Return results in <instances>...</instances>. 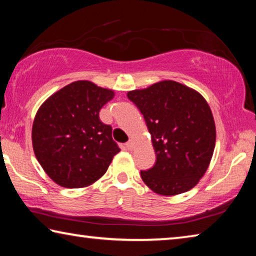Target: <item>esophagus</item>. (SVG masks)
Wrapping results in <instances>:
<instances>
[{"mask_svg": "<svg viewBox=\"0 0 256 256\" xmlns=\"http://www.w3.org/2000/svg\"><path fill=\"white\" fill-rule=\"evenodd\" d=\"M134 146H136V144H134V141L133 140H130L128 144H126V148L130 149V150H133Z\"/></svg>", "mask_w": 256, "mask_h": 256, "instance_id": "obj_1", "label": "esophagus"}]
</instances>
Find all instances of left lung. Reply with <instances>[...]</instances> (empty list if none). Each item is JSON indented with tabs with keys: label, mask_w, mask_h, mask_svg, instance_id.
Here are the masks:
<instances>
[{
	"label": "left lung",
	"mask_w": 256,
	"mask_h": 256,
	"mask_svg": "<svg viewBox=\"0 0 256 256\" xmlns=\"http://www.w3.org/2000/svg\"><path fill=\"white\" fill-rule=\"evenodd\" d=\"M144 115L157 162L141 178L172 196L193 188L206 174L216 146V124L200 92L172 80L128 92Z\"/></svg>",
	"instance_id": "left-lung-1"
}]
</instances>
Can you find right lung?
<instances>
[{"label":"right lung","instance_id":"add662e5","mask_svg":"<svg viewBox=\"0 0 256 256\" xmlns=\"http://www.w3.org/2000/svg\"><path fill=\"white\" fill-rule=\"evenodd\" d=\"M114 90L79 80L63 86L38 108L32 123L34 152L56 184L86 188L105 174L120 149L112 126L99 118Z\"/></svg>","mask_w":256,"mask_h":256}]
</instances>
